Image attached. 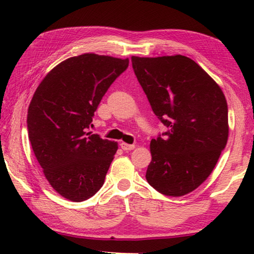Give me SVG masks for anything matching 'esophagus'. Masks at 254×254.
<instances>
[{"instance_id":"obj_1","label":"esophagus","mask_w":254,"mask_h":254,"mask_svg":"<svg viewBox=\"0 0 254 254\" xmlns=\"http://www.w3.org/2000/svg\"><path fill=\"white\" fill-rule=\"evenodd\" d=\"M120 145H121V148L124 150V151H130V150H133L135 148L134 144H128L127 142H121Z\"/></svg>"}]
</instances>
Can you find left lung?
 I'll return each mask as SVG.
<instances>
[{
  "mask_svg": "<svg viewBox=\"0 0 254 254\" xmlns=\"http://www.w3.org/2000/svg\"><path fill=\"white\" fill-rule=\"evenodd\" d=\"M131 60L153 113L169 127L165 137L150 142L147 182L163 195L189 194L212 174L226 145L224 93L186 56H132Z\"/></svg>",
  "mask_w": 254,
  "mask_h": 254,
  "instance_id": "1",
  "label": "left lung"
}]
</instances>
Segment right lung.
Segmentation results:
<instances>
[{
	"instance_id": "right-lung-1",
	"label": "right lung",
	"mask_w": 254,
	"mask_h": 254,
	"mask_svg": "<svg viewBox=\"0 0 254 254\" xmlns=\"http://www.w3.org/2000/svg\"><path fill=\"white\" fill-rule=\"evenodd\" d=\"M128 59L84 54L46 75L28 109L29 140L45 177L71 201L91 198L104 184L118 143L91 134L98 104Z\"/></svg>"
}]
</instances>
